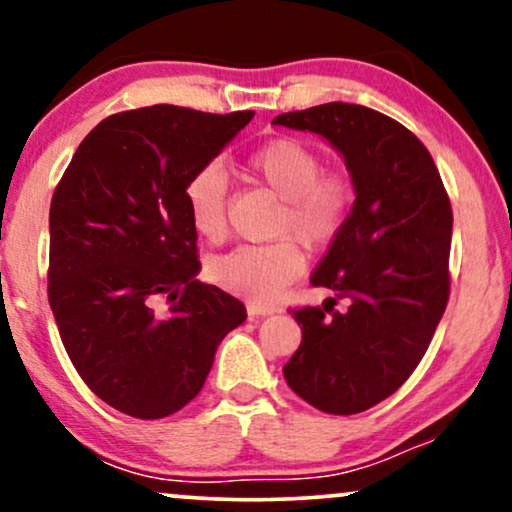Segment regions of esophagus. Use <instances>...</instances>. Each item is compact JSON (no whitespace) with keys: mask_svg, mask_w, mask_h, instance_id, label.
I'll use <instances>...</instances> for the list:
<instances>
[{"mask_svg":"<svg viewBox=\"0 0 512 512\" xmlns=\"http://www.w3.org/2000/svg\"><path fill=\"white\" fill-rule=\"evenodd\" d=\"M274 308H267V305H257V303H248V315L250 317H264L272 315Z\"/></svg>","mask_w":512,"mask_h":512,"instance_id":"obj_1","label":"esophagus"}]
</instances>
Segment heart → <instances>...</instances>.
Returning a JSON list of instances; mask_svg holds the SVG:
<instances>
[{
  "label": "heart",
  "mask_w": 512,
  "mask_h": 512,
  "mask_svg": "<svg viewBox=\"0 0 512 512\" xmlns=\"http://www.w3.org/2000/svg\"><path fill=\"white\" fill-rule=\"evenodd\" d=\"M248 170L284 199L276 216V236L298 238L308 248H325L339 238L354 207V187L344 175L325 173L310 144L276 137L248 156ZM192 228L209 243L228 231V178L219 163L202 166L185 185ZM303 252L293 240L272 245H240L211 262L209 274L223 289L255 303H272L303 274Z\"/></svg>",
  "instance_id": "heart-1"
}]
</instances>
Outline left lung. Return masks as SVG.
Returning <instances> with one entry per match:
<instances>
[{
    "label": "left lung",
    "mask_w": 512,
    "mask_h": 512,
    "mask_svg": "<svg viewBox=\"0 0 512 512\" xmlns=\"http://www.w3.org/2000/svg\"><path fill=\"white\" fill-rule=\"evenodd\" d=\"M272 122L327 139L354 182L349 221L310 279L334 298L291 310L303 339L284 378L315 409L358 414L404 385L445 313L448 192L426 146L378 110L325 103ZM339 297L342 314L333 310Z\"/></svg>",
    "instance_id": "obj_1"
}]
</instances>
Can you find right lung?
<instances>
[{
	"instance_id": "obj_1",
	"label": "right lung",
	"mask_w": 512,
	"mask_h": 512,
	"mask_svg": "<svg viewBox=\"0 0 512 512\" xmlns=\"http://www.w3.org/2000/svg\"><path fill=\"white\" fill-rule=\"evenodd\" d=\"M252 117L178 105L110 115L52 195L48 298L62 344L93 395L134 419L192 402L221 339L248 317L197 281L185 185Z\"/></svg>"
}]
</instances>
